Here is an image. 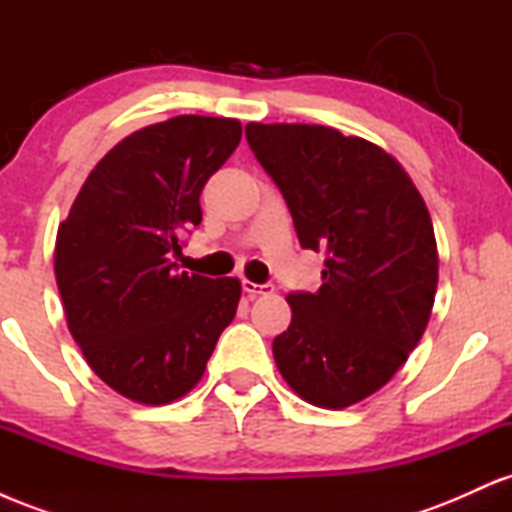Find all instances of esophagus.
Returning a JSON list of instances; mask_svg holds the SVG:
<instances>
[{
  "instance_id": "esophagus-1",
  "label": "esophagus",
  "mask_w": 512,
  "mask_h": 512,
  "mask_svg": "<svg viewBox=\"0 0 512 512\" xmlns=\"http://www.w3.org/2000/svg\"><path fill=\"white\" fill-rule=\"evenodd\" d=\"M243 291L248 293L250 298H257V296H264V293H272L274 286L272 284H255V281L243 279Z\"/></svg>"
}]
</instances>
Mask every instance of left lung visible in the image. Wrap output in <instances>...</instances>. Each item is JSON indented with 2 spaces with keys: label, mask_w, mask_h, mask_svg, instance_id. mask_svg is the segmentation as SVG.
Segmentation results:
<instances>
[{
  "label": "left lung",
  "mask_w": 512,
  "mask_h": 512,
  "mask_svg": "<svg viewBox=\"0 0 512 512\" xmlns=\"http://www.w3.org/2000/svg\"><path fill=\"white\" fill-rule=\"evenodd\" d=\"M245 137L303 248L327 255L320 289L286 296L276 368L305 402L346 409L390 383L426 330L438 289L431 214L397 158L366 139L298 122H250Z\"/></svg>",
  "instance_id": "left-lung-1"
}]
</instances>
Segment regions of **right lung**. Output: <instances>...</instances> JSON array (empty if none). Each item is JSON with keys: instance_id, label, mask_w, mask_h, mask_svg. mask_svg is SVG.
Returning a JSON list of instances; mask_svg holds the SVG:
<instances>
[{"instance_id": "right-lung-1", "label": "right lung", "mask_w": 512, "mask_h": 512, "mask_svg": "<svg viewBox=\"0 0 512 512\" xmlns=\"http://www.w3.org/2000/svg\"><path fill=\"white\" fill-rule=\"evenodd\" d=\"M233 117L178 115L117 142L57 228L55 276L67 327L105 385L170 404L202 380L236 317V276L175 272L182 228L202 221L204 182L236 151Z\"/></svg>"}]
</instances>
